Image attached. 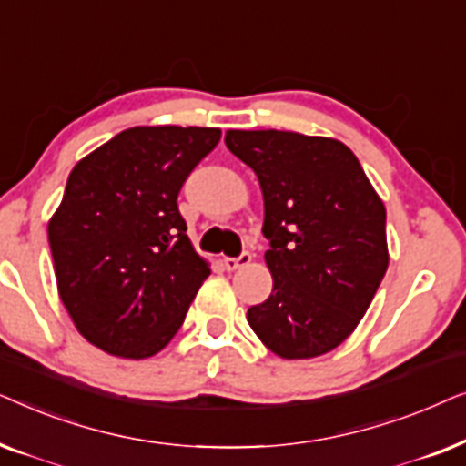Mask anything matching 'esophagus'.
Here are the masks:
<instances>
[{"mask_svg": "<svg viewBox=\"0 0 466 466\" xmlns=\"http://www.w3.org/2000/svg\"><path fill=\"white\" fill-rule=\"evenodd\" d=\"M250 260H252L250 252H241L238 258H225L222 260V265H225L227 271H235V269H241V267L250 265Z\"/></svg>", "mask_w": 466, "mask_h": 466, "instance_id": "34e87169", "label": "esophagus"}]
</instances>
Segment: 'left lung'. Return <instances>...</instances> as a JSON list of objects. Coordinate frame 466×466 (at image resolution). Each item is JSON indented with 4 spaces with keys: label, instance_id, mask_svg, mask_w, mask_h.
<instances>
[{
    "label": "left lung",
    "instance_id": "1",
    "mask_svg": "<svg viewBox=\"0 0 466 466\" xmlns=\"http://www.w3.org/2000/svg\"><path fill=\"white\" fill-rule=\"evenodd\" d=\"M225 144L258 177L271 246L273 290L248 322L282 359L327 354L359 327L388 269L384 203L337 139L231 129Z\"/></svg>",
    "mask_w": 466,
    "mask_h": 466
}]
</instances>
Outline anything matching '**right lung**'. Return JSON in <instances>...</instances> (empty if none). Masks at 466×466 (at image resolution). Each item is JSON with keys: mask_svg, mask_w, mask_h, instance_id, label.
Masks as SVG:
<instances>
[{"mask_svg": "<svg viewBox=\"0 0 466 466\" xmlns=\"http://www.w3.org/2000/svg\"><path fill=\"white\" fill-rule=\"evenodd\" d=\"M218 142L212 127H131L76 163L48 241L59 297L88 343L139 360L182 327L209 265L177 193Z\"/></svg>", "mask_w": 466, "mask_h": 466, "instance_id": "obj_1", "label": "right lung"}]
</instances>
